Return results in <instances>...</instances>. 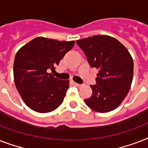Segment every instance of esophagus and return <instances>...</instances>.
Returning <instances> with one entry per match:
<instances>
[{
    "mask_svg": "<svg viewBox=\"0 0 148 148\" xmlns=\"http://www.w3.org/2000/svg\"><path fill=\"white\" fill-rule=\"evenodd\" d=\"M73 84H74V86H76V87H77V88H81V84L76 83V82H73Z\"/></svg>",
    "mask_w": 148,
    "mask_h": 148,
    "instance_id": "1",
    "label": "esophagus"
}]
</instances>
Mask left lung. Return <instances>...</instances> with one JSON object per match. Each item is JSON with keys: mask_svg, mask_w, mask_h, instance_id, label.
I'll use <instances>...</instances> for the list:
<instances>
[{"mask_svg": "<svg viewBox=\"0 0 148 148\" xmlns=\"http://www.w3.org/2000/svg\"><path fill=\"white\" fill-rule=\"evenodd\" d=\"M91 67L98 70L97 84L90 85L92 95L84 100L95 111L106 113L122 103L133 81V58L116 38L96 35L77 40Z\"/></svg>", "mask_w": 148, "mask_h": 148, "instance_id": "1", "label": "left lung"}]
</instances>
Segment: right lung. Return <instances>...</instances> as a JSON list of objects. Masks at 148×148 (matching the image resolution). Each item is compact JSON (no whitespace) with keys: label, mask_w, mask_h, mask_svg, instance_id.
Returning <instances> with one entry per match:
<instances>
[{"label":"right lung","mask_w":148,"mask_h":148,"mask_svg":"<svg viewBox=\"0 0 148 148\" xmlns=\"http://www.w3.org/2000/svg\"><path fill=\"white\" fill-rule=\"evenodd\" d=\"M74 43L38 37L18 50L14 62V83L22 100L31 110L51 112L62 103L69 81L60 80L48 71H54Z\"/></svg>","instance_id":"obj_1"}]
</instances>
